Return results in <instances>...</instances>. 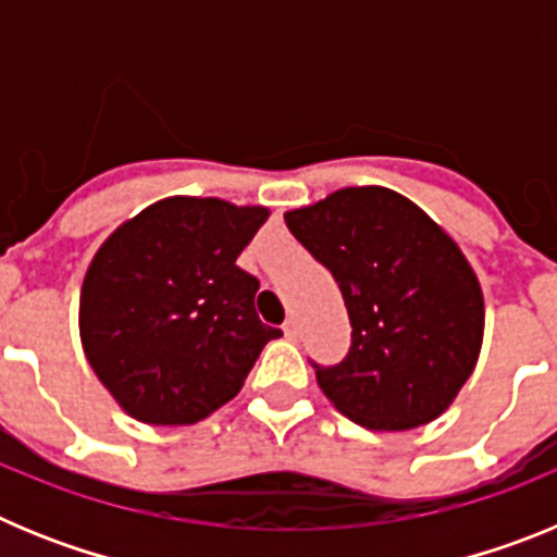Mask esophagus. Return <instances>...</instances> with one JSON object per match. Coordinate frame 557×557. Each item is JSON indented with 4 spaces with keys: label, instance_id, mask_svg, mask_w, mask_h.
<instances>
[{
    "label": "esophagus",
    "instance_id": "obj_1",
    "mask_svg": "<svg viewBox=\"0 0 557 557\" xmlns=\"http://www.w3.org/2000/svg\"><path fill=\"white\" fill-rule=\"evenodd\" d=\"M284 337L287 339L298 337V321H295V318H289V321L284 323Z\"/></svg>",
    "mask_w": 557,
    "mask_h": 557
}]
</instances>
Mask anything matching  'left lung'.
I'll use <instances>...</instances> for the list:
<instances>
[{"label":"left lung","instance_id":"obj_1","mask_svg":"<svg viewBox=\"0 0 557 557\" xmlns=\"http://www.w3.org/2000/svg\"><path fill=\"white\" fill-rule=\"evenodd\" d=\"M332 270L351 348L314 366L323 396L354 424L401 432L449 410L482 348L485 301L457 243L426 211L385 186H348L284 214Z\"/></svg>","mask_w":557,"mask_h":557}]
</instances>
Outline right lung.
<instances>
[{
    "instance_id": "obj_1",
    "label": "right lung",
    "mask_w": 557,
    "mask_h": 557,
    "mask_svg": "<svg viewBox=\"0 0 557 557\" xmlns=\"http://www.w3.org/2000/svg\"><path fill=\"white\" fill-rule=\"evenodd\" d=\"M264 206L175 195L108 236L81 287V343L113 401L152 426L198 424L243 391L282 329L253 309L236 256Z\"/></svg>"
}]
</instances>
